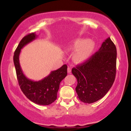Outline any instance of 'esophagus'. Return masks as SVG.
<instances>
[{
	"label": "esophagus",
	"instance_id": "obj_1",
	"mask_svg": "<svg viewBox=\"0 0 131 131\" xmlns=\"http://www.w3.org/2000/svg\"><path fill=\"white\" fill-rule=\"evenodd\" d=\"M71 71V68L70 67H68V69H67V72H68V73H70Z\"/></svg>",
	"mask_w": 131,
	"mask_h": 131
}]
</instances>
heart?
Returning <instances> with one entry per match:
<instances>
[{
    "mask_svg": "<svg viewBox=\"0 0 131 131\" xmlns=\"http://www.w3.org/2000/svg\"><path fill=\"white\" fill-rule=\"evenodd\" d=\"M95 49V43L86 39L79 38L74 40L72 45L68 48L70 51H75L73 60L76 63H82L90 58Z\"/></svg>",
    "mask_w": 131,
    "mask_h": 131,
    "instance_id": "obj_1",
    "label": "heart"
}]
</instances>
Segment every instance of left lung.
I'll use <instances>...</instances> for the list:
<instances>
[{
  "mask_svg": "<svg viewBox=\"0 0 131 131\" xmlns=\"http://www.w3.org/2000/svg\"><path fill=\"white\" fill-rule=\"evenodd\" d=\"M117 51L110 37L88 60L77 65L71 72L78 80V97L85 103H93L108 92L114 82Z\"/></svg>",
  "mask_w": 131,
  "mask_h": 131,
  "instance_id": "8db88e82",
  "label": "left lung"
}]
</instances>
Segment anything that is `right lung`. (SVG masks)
Listing matches in <instances>:
<instances>
[{
    "instance_id": "1",
    "label": "right lung",
    "mask_w": 131,
    "mask_h": 131,
    "mask_svg": "<svg viewBox=\"0 0 131 131\" xmlns=\"http://www.w3.org/2000/svg\"><path fill=\"white\" fill-rule=\"evenodd\" d=\"M36 37L35 33L23 37L14 52V63L19 86L26 97L37 104L48 105L57 99L60 82L67 75V66L64 64L57 70L51 71L48 76L39 81H33L27 78L21 69L19 55L21 49Z\"/></svg>"
}]
</instances>
